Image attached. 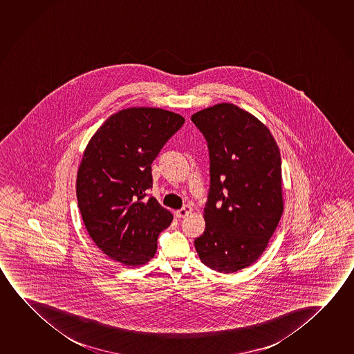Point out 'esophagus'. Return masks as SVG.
Returning <instances> with one entry per match:
<instances>
[{
  "label": "esophagus",
  "instance_id": "obj_1",
  "mask_svg": "<svg viewBox=\"0 0 354 354\" xmlns=\"http://www.w3.org/2000/svg\"><path fill=\"white\" fill-rule=\"evenodd\" d=\"M191 212H192V207H191L190 205H186V206L183 207V208L178 209V211L175 212V216L178 218H185L186 216H189Z\"/></svg>",
  "mask_w": 354,
  "mask_h": 354
}]
</instances>
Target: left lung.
Segmentation results:
<instances>
[{
    "mask_svg": "<svg viewBox=\"0 0 354 354\" xmlns=\"http://www.w3.org/2000/svg\"><path fill=\"white\" fill-rule=\"evenodd\" d=\"M191 120L206 138L211 175L206 229L195 248L206 266L236 272L262 255L282 216L281 153L267 126L234 104Z\"/></svg>",
    "mask_w": 354,
    "mask_h": 354,
    "instance_id": "obj_1",
    "label": "left lung"
}]
</instances>
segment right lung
I'll return each instance as SVG.
<instances>
[{
  "label": "right lung",
  "mask_w": 354,
  "mask_h": 354,
  "mask_svg": "<svg viewBox=\"0 0 354 354\" xmlns=\"http://www.w3.org/2000/svg\"><path fill=\"white\" fill-rule=\"evenodd\" d=\"M185 119L159 108L120 110L88 142L77 173V200L93 241L115 261L145 265L173 214L147 198L152 165Z\"/></svg>",
  "instance_id": "add662e5"
}]
</instances>
